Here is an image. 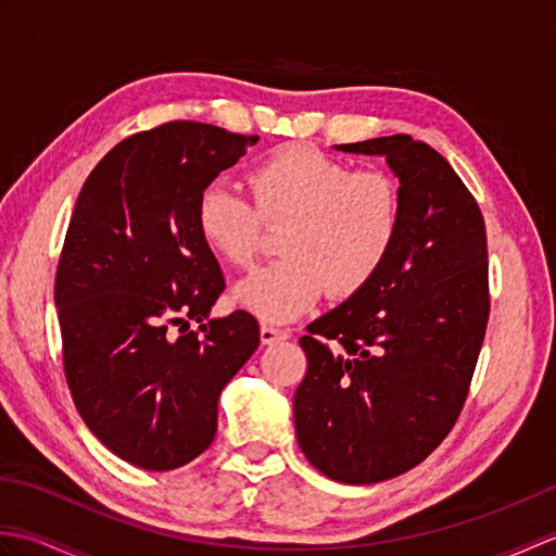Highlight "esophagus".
<instances>
[{
    "label": "esophagus",
    "instance_id": "1",
    "mask_svg": "<svg viewBox=\"0 0 556 556\" xmlns=\"http://www.w3.org/2000/svg\"><path fill=\"white\" fill-rule=\"evenodd\" d=\"M260 339H263V344H267V346L279 344V341L289 339V329H281L275 325H263L260 327Z\"/></svg>",
    "mask_w": 556,
    "mask_h": 556
}]
</instances>
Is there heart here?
Segmentation results:
<instances>
[{"mask_svg":"<svg viewBox=\"0 0 556 556\" xmlns=\"http://www.w3.org/2000/svg\"><path fill=\"white\" fill-rule=\"evenodd\" d=\"M255 205L224 181L198 195L200 239L224 263L245 267L257 253L263 219L285 222V257L257 267L233 299L263 323H289L329 289L361 291L384 267L399 241L404 198L392 174L353 172L313 146H287L248 174Z\"/></svg>","mask_w":556,"mask_h":556,"instance_id":"1","label":"heart"}]
</instances>
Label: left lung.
Masks as SVG:
<instances>
[{
    "label": "left lung",
    "mask_w": 556,
    "mask_h": 556,
    "mask_svg": "<svg viewBox=\"0 0 556 556\" xmlns=\"http://www.w3.org/2000/svg\"><path fill=\"white\" fill-rule=\"evenodd\" d=\"M334 148L387 160L404 222L370 285L301 337L308 372L293 422L323 476L372 485L428 458L464 408L490 315L488 236L476 198L430 146L399 134Z\"/></svg>",
    "instance_id": "obj_1"
}]
</instances>
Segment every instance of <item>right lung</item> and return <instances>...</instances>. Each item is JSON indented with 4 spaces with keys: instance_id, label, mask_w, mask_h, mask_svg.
Here are the masks:
<instances>
[{
    "instance_id": "1",
    "label": "right lung",
    "mask_w": 556,
    "mask_h": 556,
    "mask_svg": "<svg viewBox=\"0 0 556 556\" xmlns=\"http://www.w3.org/2000/svg\"><path fill=\"white\" fill-rule=\"evenodd\" d=\"M257 140L162 124L114 146L78 193L54 281L64 372L90 432L138 468L205 452L222 389L260 344L251 313L210 317L224 277L195 227L200 191Z\"/></svg>"
}]
</instances>
